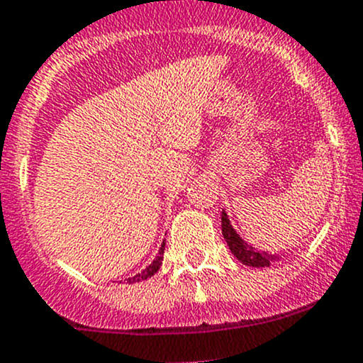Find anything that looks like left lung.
I'll use <instances>...</instances> for the list:
<instances>
[{
	"label": "left lung",
	"instance_id": "8db88e82",
	"mask_svg": "<svg viewBox=\"0 0 363 363\" xmlns=\"http://www.w3.org/2000/svg\"><path fill=\"white\" fill-rule=\"evenodd\" d=\"M221 234H223L232 255H234L239 262L246 264V266L269 267L271 262H275V260L280 259V257L275 255V253L260 252V250L253 248L252 245H248V242H246L245 239L235 232V228L232 227L230 220H228L225 211H221Z\"/></svg>",
	"mask_w": 363,
	"mask_h": 363
}]
</instances>
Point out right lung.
Returning a JSON list of instances; mask_svg holds the SVG:
<instances>
[{
  "label": "right lung",
  "instance_id": "add662e5",
  "mask_svg": "<svg viewBox=\"0 0 363 363\" xmlns=\"http://www.w3.org/2000/svg\"><path fill=\"white\" fill-rule=\"evenodd\" d=\"M163 253H164V241H163V245H161L160 253H157L156 259H154L152 262H150L149 266H147L145 269L142 271V273H138V275L131 277V279H125V282H128V284H136V282H142V280L150 279V277H152L154 273H157V269H160L161 262H163Z\"/></svg>",
  "mask_w": 363,
  "mask_h": 363
}]
</instances>
